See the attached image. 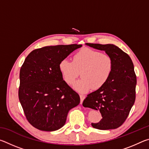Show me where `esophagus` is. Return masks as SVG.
<instances>
[{"instance_id": "34e87169", "label": "esophagus", "mask_w": 149, "mask_h": 149, "mask_svg": "<svg viewBox=\"0 0 149 149\" xmlns=\"http://www.w3.org/2000/svg\"><path fill=\"white\" fill-rule=\"evenodd\" d=\"M79 97H80V99H81V101H80V103L81 104H82L83 103V101H84V100L85 99V96L84 95H79Z\"/></svg>"}]
</instances>
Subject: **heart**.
I'll return each instance as SVG.
<instances>
[{"label": "heart", "mask_w": 149, "mask_h": 149, "mask_svg": "<svg viewBox=\"0 0 149 149\" xmlns=\"http://www.w3.org/2000/svg\"><path fill=\"white\" fill-rule=\"evenodd\" d=\"M58 68L63 79L72 85L79 75L81 79L73 85L80 93L92 89L98 90L107 84L112 74L113 61L109 55L89 48H84L72 57V62L67 59L60 62Z\"/></svg>", "instance_id": "obj_1"}]
</instances>
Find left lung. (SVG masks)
<instances>
[{"instance_id":"1","label":"left lung","mask_w":149,"mask_h":149,"mask_svg":"<svg viewBox=\"0 0 149 149\" xmlns=\"http://www.w3.org/2000/svg\"><path fill=\"white\" fill-rule=\"evenodd\" d=\"M86 45L105 51L112 58L113 69L107 84L88 95L83 105L100 111L101 120L91 123L95 129H116L127 119L135 100L137 78L133 62L129 55L114 45Z\"/></svg>"}]
</instances>
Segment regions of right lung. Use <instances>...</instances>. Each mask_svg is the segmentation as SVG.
I'll return each instance as SVG.
<instances>
[{"label":"right lung","instance_id":"1","mask_svg":"<svg viewBox=\"0 0 149 149\" xmlns=\"http://www.w3.org/2000/svg\"><path fill=\"white\" fill-rule=\"evenodd\" d=\"M81 45H56L30 52L19 72L18 97L28 122L39 130L53 132L64 125L68 113L80 97L60 74L58 64Z\"/></svg>","mask_w":149,"mask_h":149}]
</instances>
